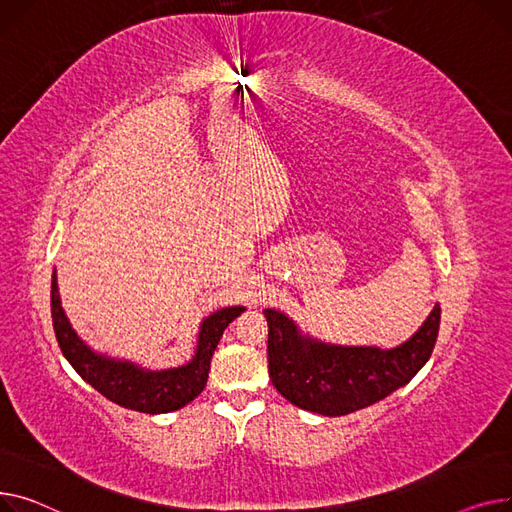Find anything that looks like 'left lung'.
Segmentation results:
<instances>
[{"label": "left lung", "instance_id": "left-lung-1", "mask_svg": "<svg viewBox=\"0 0 512 512\" xmlns=\"http://www.w3.org/2000/svg\"><path fill=\"white\" fill-rule=\"evenodd\" d=\"M268 322V374L295 407L337 417L370 407L426 366L440 328V304L401 345H333L304 333L285 312L262 310Z\"/></svg>", "mask_w": 512, "mask_h": 512}]
</instances>
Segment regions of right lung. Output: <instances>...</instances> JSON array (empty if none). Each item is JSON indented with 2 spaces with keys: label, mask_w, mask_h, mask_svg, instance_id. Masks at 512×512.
<instances>
[{
  "label": "right lung",
  "mask_w": 512,
  "mask_h": 512,
  "mask_svg": "<svg viewBox=\"0 0 512 512\" xmlns=\"http://www.w3.org/2000/svg\"><path fill=\"white\" fill-rule=\"evenodd\" d=\"M244 310V306H229L208 314L200 322L190 362L177 368L150 370L130 359L111 357L90 347L66 316L57 287V270L51 275V318L64 357L82 380L99 390L103 397L119 407L150 415L182 409L202 393L210 372V359L223 337V330Z\"/></svg>",
  "instance_id": "1"
}]
</instances>
